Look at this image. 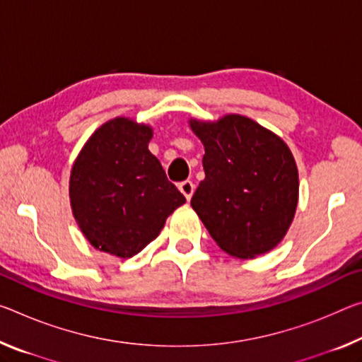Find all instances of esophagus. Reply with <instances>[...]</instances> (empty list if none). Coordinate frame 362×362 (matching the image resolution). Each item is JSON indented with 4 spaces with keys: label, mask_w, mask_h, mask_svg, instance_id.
Here are the masks:
<instances>
[{
    "label": "esophagus",
    "mask_w": 362,
    "mask_h": 362,
    "mask_svg": "<svg viewBox=\"0 0 362 362\" xmlns=\"http://www.w3.org/2000/svg\"><path fill=\"white\" fill-rule=\"evenodd\" d=\"M179 190L185 194L187 199L192 198V194L194 192V183L192 180H183L179 183Z\"/></svg>",
    "instance_id": "34e87169"
}]
</instances>
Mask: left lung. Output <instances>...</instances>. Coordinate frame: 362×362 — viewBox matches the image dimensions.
I'll return each instance as SVG.
<instances>
[{
	"label": "left lung",
	"instance_id": "1",
	"mask_svg": "<svg viewBox=\"0 0 362 362\" xmlns=\"http://www.w3.org/2000/svg\"><path fill=\"white\" fill-rule=\"evenodd\" d=\"M204 146V180L192 208L214 242L242 259L274 250L293 222L300 180L293 154L253 119L227 114L214 122L190 119Z\"/></svg>",
	"mask_w": 362,
	"mask_h": 362
}]
</instances>
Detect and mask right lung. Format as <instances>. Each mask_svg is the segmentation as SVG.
Returning <instances> with one entry per match:
<instances>
[{
    "label": "right lung",
    "mask_w": 362,
    "mask_h": 362,
    "mask_svg": "<svg viewBox=\"0 0 362 362\" xmlns=\"http://www.w3.org/2000/svg\"><path fill=\"white\" fill-rule=\"evenodd\" d=\"M151 139L150 125L111 119L91 134L71 169L69 198L83 237L122 259L150 245L185 203L148 150Z\"/></svg>",
    "instance_id": "obj_1"
}]
</instances>
